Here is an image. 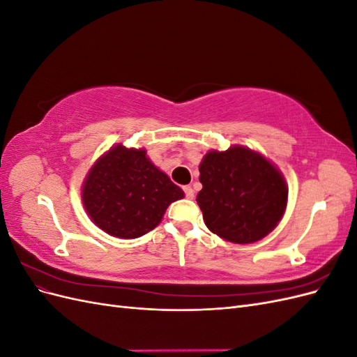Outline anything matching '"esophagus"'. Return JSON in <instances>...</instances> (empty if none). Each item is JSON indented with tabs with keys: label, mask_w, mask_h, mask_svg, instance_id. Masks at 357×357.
Listing matches in <instances>:
<instances>
[{
	"label": "esophagus",
	"mask_w": 357,
	"mask_h": 357,
	"mask_svg": "<svg viewBox=\"0 0 357 357\" xmlns=\"http://www.w3.org/2000/svg\"><path fill=\"white\" fill-rule=\"evenodd\" d=\"M183 192H185V197L188 199H193V197H195V192H193L192 186H183Z\"/></svg>",
	"instance_id": "esophagus-1"
}]
</instances>
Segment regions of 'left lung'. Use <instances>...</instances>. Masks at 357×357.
Segmentation results:
<instances>
[{
	"label": "left lung",
	"instance_id": "left-lung-1",
	"mask_svg": "<svg viewBox=\"0 0 357 357\" xmlns=\"http://www.w3.org/2000/svg\"><path fill=\"white\" fill-rule=\"evenodd\" d=\"M197 202L207 228L220 238L248 244L264 238L282 219L287 186L280 171L252 150L208 152L199 165Z\"/></svg>",
	"mask_w": 357,
	"mask_h": 357
}]
</instances>
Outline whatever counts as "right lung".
<instances>
[{
  "label": "right lung",
  "mask_w": 357,
  "mask_h": 357,
  "mask_svg": "<svg viewBox=\"0 0 357 357\" xmlns=\"http://www.w3.org/2000/svg\"><path fill=\"white\" fill-rule=\"evenodd\" d=\"M83 204L102 231L137 238L152 231L183 190L146 158V150L113 147L92 167L83 185Z\"/></svg>",
  "instance_id": "1"
}]
</instances>
